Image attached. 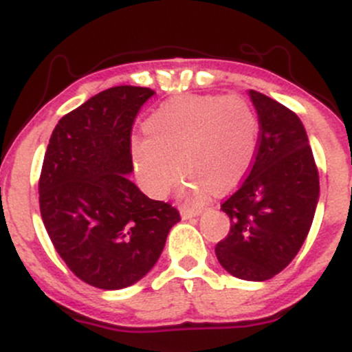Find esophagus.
Segmentation results:
<instances>
[{
  "label": "esophagus",
  "mask_w": 352,
  "mask_h": 352,
  "mask_svg": "<svg viewBox=\"0 0 352 352\" xmlns=\"http://www.w3.org/2000/svg\"><path fill=\"white\" fill-rule=\"evenodd\" d=\"M202 211H199V209H180V216H182V219H192V218H197V216H201Z\"/></svg>",
  "instance_id": "1"
}]
</instances>
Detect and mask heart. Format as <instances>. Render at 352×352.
<instances>
[{"label":"heart","mask_w":352,"mask_h":352,"mask_svg":"<svg viewBox=\"0 0 352 352\" xmlns=\"http://www.w3.org/2000/svg\"><path fill=\"white\" fill-rule=\"evenodd\" d=\"M146 136L131 140V156L140 182L155 197L168 192L187 175L186 194L202 201L209 187L236 186L254 162L258 126L254 110L240 97L186 95L165 102L148 117Z\"/></svg>","instance_id":"1"}]
</instances>
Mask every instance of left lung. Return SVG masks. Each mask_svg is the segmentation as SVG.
Listing matches in <instances>:
<instances>
[{
    "mask_svg": "<svg viewBox=\"0 0 352 352\" xmlns=\"http://www.w3.org/2000/svg\"><path fill=\"white\" fill-rule=\"evenodd\" d=\"M257 110V151L250 173L221 209L230 233L216 245L219 264L245 281H267L300 252L320 197L318 172L300 117L248 90Z\"/></svg>",
    "mask_w": 352,
    "mask_h": 352,
    "instance_id": "1",
    "label": "left lung"
}]
</instances>
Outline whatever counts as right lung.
Segmentation results:
<instances>
[{
  "label": "right lung",
  "mask_w": 352,
  "mask_h": 352,
  "mask_svg": "<svg viewBox=\"0 0 352 352\" xmlns=\"http://www.w3.org/2000/svg\"><path fill=\"white\" fill-rule=\"evenodd\" d=\"M155 91L113 87L58 122L44 156L38 202L52 245L87 285L122 289L162 255L175 208L131 182V129Z\"/></svg>",
  "instance_id": "obj_1"
}]
</instances>
